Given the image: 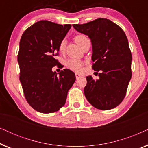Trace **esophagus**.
I'll list each match as a JSON object with an SVG mask.
<instances>
[{
    "instance_id": "esophagus-1",
    "label": "esophagus",
    "mask_w": 148,
    "mask_h": 148,
    "mask_svg": "<svg viewBox=\"0 0 148 148\" xmlns=\"http://www.w3.org/2000/svg\"><path fill=\"white\" fill-rule=\"evenodd\" d=\"M81 77V75L78 74V73H75V77L76 79H79Z\"/></svg>"
}]
</instances>
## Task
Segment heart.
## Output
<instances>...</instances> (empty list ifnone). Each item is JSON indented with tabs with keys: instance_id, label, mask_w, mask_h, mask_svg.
<instances>
[{
	"instance_id": "heart-1",
	"label": "heart",
	"mask_w": 148,
	"mask_h": 148,
	"mask_svg": "<svg viewBox=\"0 0 148 148\" xmlns=\"http://www.w3.org/2000/svg\"><path fill=\"white\" fill-rule=\"evenodd\" d=\"M74 39L76 43L79 46H81L85 42V40L88 39V38L84 35H77L75 37ZM64 47H65V41L64 40H62L59 44V46H58L59 51L60 52H63L64 50ZM83 64H84V63H83L82 60L76 59V58H70L66 62V66L69 69L77 73L79 72L82 70Z\"/></svg>"
}]
</instances>
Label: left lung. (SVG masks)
Masks as SVG:
<instances>
[{
	"instance_id": "8db88e82",
	"label": "left lung",
	"mask_w": 148,
	"mask_h": 148,
	"mask_svg": "<svg viewBox=\"0 0 148 148\" xmlns=\"http://www.w3.org/2000/svg\"><path fill=\"white\" fill-rule=\"evenodd\" d=\"M77 31L88 36L92 44V69L98 79L86 77L85 96L95 108L110 110L125 98L132 75V55L125 32L104 18L84 24H73Z\"/></svg>"
}]
</instances>
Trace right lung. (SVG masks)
I'll list each match as a JSON object with an SVG mask.
<instances>
[{
	"instance_id": "add662e5",
	"label": "right lung",
	"mask_w": 148,
	"mask_h": 148,
	"mask_svg": "<svg viewBox=\"0 0 148 148\" xmlns=\"http://www.w3.org/2000/svg\"><path fill=\"white\" fill-rule=\"evenodd\" d=\"M71 27V24L42 20L28 27L21 36L17 56L19 79L26 100L38 112L48 114L60 110L75 81V73L67 69L58 75L52 71L54 66H62L55 56Z\"/></svg>"
}]
</instances>
